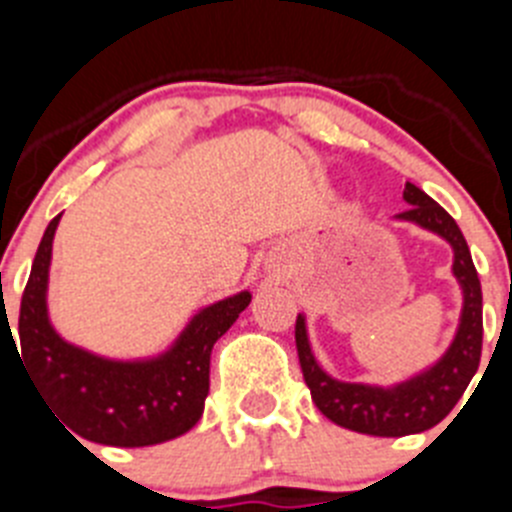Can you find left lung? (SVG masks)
Instances as JSON below:
<instances>
[{
	"instance_id": "1",
	"label": "left lung",
	"mask_w": 512,
	"mask_h": 512,
	"mask_svg": "<svg viewBox=\"0 0 512 512\" xmlns=\"http://www.w3.org/2000/svg\"><path fill=\"white\" fill-rule=\"evenodd\" d=\"M402 200L410 207L400 212L397 220H408V223L431 230L454 248L451 271H454L461 295H464V307H461L456 336L446 348V354L425 372L415 374L395 387L338 382L328 372H323L312 356L305 315H297L295 325L297 356H300L302 377L310 387L312 402L328 420L348 428V431L366 433V436H410V433H423L441 423L454 410V405L461 400L464 390L477 374L479 356H482V287H479L472 253H469L459 225L449 212L415 184H405Z\"/></svg>"
}]
</instances>
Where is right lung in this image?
I'll return each instance as SVG.
<instances>
[{
	"label": "right lung",
	"mask_w": 512,
	"mask_h": 512,
	"mask_svg": "<svg viewBox=\"0 0 512 512\" xmlns=\"http://www.w3.org/2000/svg\"><path fill=\"white\" fill-rule=\"evenodd\" d=\"M58 220L61 215L45 228L22 292L20 354L27 377L58 420L84 441L135 449L182 436L205 410L212 346L246 310L251 292L197 312L164 354L138 361L104 359L63 341L48 318L45 295Z\"/></svg>",
	"instance_id": "1"
}]
</instances>
